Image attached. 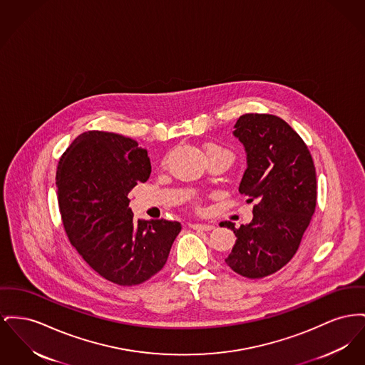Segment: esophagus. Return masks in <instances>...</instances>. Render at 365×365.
I'll return each instance as SVG.
<instances>
[{
	"mask_svg": "<svg viewBox=\"0 0 365 365\" xmlns=\"http://www.w3.org/2000/svg\"><path fill=\"white\" fill-rule=\"evenodd\" d=\"M192 229L195 230H204V232H210L214 229V225H210V223H192L190 225Z\"/></svg>",
	"mask_w": 365,
	"mask_h": 365,
	"instance_id": "esophagus-1",
	"label": "esophagus"
}]
</instances>
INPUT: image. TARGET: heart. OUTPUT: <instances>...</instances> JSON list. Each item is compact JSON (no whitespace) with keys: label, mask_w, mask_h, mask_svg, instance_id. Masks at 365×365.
<instances>
[{"label":"heart","mask_w":365,"mask_h":365,"mask_svg":"<svg viewBox=\"0 0 365 365\" xmlns=\"http://www.w3.org/2000/svg\"><path fill=\"white\" fill-rule=\"evenodd\" d=\"M214 151H227L226 149H223L222 146H219V145H215V143H210V145H207L205 146V153L207 154H210V153H214ZM229 153V151H227Z\"/></svg>","instance_id":"obj_1"}]
</instances>
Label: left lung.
Wrapping results in <instances>:
<instances>
[{"instance_id":"left-lung-1","label":"left lung","mask_w":365,"mask_h":365,"mask_svg":"<svg viewBox=\"0 0 365 365\" xmlns=\"http://www.w3.org/2000/svg\"><path fill=\"white\" fill-rule=\"evenodd\" d=\"M233 135L247 153L238 192L255 205L248 225L236 229L223 223L237 237L225 262L242 277L262 279L285 266L299 248L316 210V168L306 143L277 115L244 114Z\"/></svg>"}]
</instances>
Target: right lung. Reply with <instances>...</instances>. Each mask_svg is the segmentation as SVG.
I'll return each instance as SVG.
<instances>
[{
	"instance_id": "obj_1",
	"label": "right lung",
	"mask_w": 365,
	"mask_h": 365,
	"mask_svg": "<svg viewBox=\"0 0 365 365\" xmlns=\"http://www.w3.org/2000/svg\"><path fill=\"white\" fill-rule=\"evenodd\" d=\"M148 150L113 132L88 130L63 153L58 202L66 235L103 279L130 287L158 273L182 226L172 220H133L128 193L150 176Z\"/></svg>"
}]
</instances>
